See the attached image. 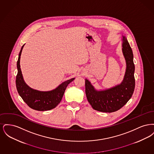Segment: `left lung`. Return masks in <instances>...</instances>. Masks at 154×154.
I'll return each mask as SVG.
<instances>
[{
  "label": "left lung",
  "instance_id": "8db88e82",
  "mask_svg": "<svg viewBox=\"0 0 154 154\" xmlns=\"http://www.w3.org/2000/svg\"><path fill=\"white\" fill-rule=\"evenodd\" d=\"M122 51L126 62V70L122 83L109 89L97 91L85 80V94L88 102L94 110L112 112L121 109L131 98L135 88L134 65L132 48L123 37Z\"/></svg>",
  "mask_w": 154,
  "mask_h": 154
}]
</instances>
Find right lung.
<instances>
[{
	"label": "right lung",
	"instance_id": "add662e5",
	"mask_svg": "<svg viewBox=\"0 0 154 154\" xmlns=\"http://www.w3.org/2000/svg\"><path fill=\"white\" fill-rule=\"evenodd\" d=\"M21 49L17 61L18 73L16 75V88L20 96L26 104L33 110L47 111L57 107L60 102L66 87L74 79L66 81L61 84L58 88L48 92H41L29 88L24 82L20 68V57L22 48Z\"/></svg>",
	"mask_w": 154,
	"mask_h": 154
}]
</instances>
